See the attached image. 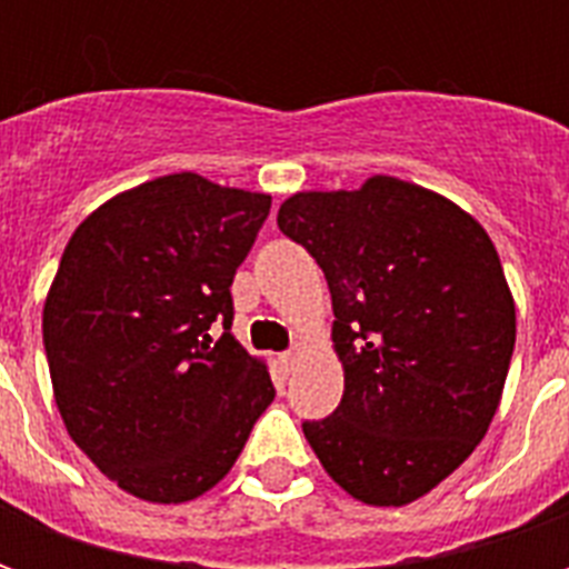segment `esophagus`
<instances>
[{"instance_id":"obj_1","label":"esophagus","mask_w":569,"mask_h":569,"mask_svg":"<svg viewBox=\"0 0 569 569\" xmlns=\"http://www.w3.org/2000/svg\"><path fill=\"white\" fill-rule=\"evenodd\" d=\"M280 359H283L286 369H296V362H298V359H301V345H296V347H292V350H286V353Z\"/></svg>"}]
</instances>
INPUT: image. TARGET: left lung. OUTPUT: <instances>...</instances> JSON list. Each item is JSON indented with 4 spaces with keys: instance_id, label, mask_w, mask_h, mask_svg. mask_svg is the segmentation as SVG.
Masks as SVG:
<instances>
[{
    "instance_id": "8db88e82",
    "label": "left lung",
    "mask_w": 569,
    "mask_h": 569,
    "mask_svg": "<svg viewBox=\"0 0 569 569\" xmlns=\"http://www.w3.org/2000/svg\"><path fill=\"white\" fill-rule=\"evenodd\" d=\"M277 224L332 292L345 396L305 420L322 469L369 506L429 493L485 439L515 350V301L488 231L429 188L371 176L298 191Z\"/></svg>"
}]
</instances>
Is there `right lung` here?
Returning a JSON list of instances; mask_svg holds the SVG:
<instances>
[{
    "mask_svg": "<svg viewBox=\"0 0 569 569\" xmlns=\"http://www.w3.org/2000/svg\"><path fill=\"white\" fill-rule=\"evenodd\" d=\"M268 212L271 194L170 173L106 200L63 249L42 310L54 402L91 463L140 500L219 485L273 402L268 366L228 332Z\"/></svg>",
    "mask_w": 569,
    "mask_h": 569,
    "instance_id": "1",
    "label": "right lung"
}]
</instances>
